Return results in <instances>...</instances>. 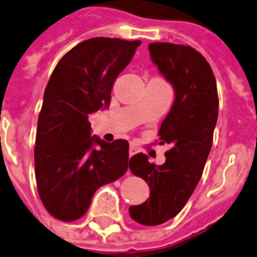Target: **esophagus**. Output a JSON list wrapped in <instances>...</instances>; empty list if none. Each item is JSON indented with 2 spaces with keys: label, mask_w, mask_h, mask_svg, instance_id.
<instances>
[{
  "label": "esophagus",
  "mask_w": 257,
  "mask_h": 257,
  "mask_svg": "<svg viewBox=\"0 0 257 257\" xmlns=\"http://www.w3.org/2000/svg\"><path fill=\"white\" fill-rule=\"evenodd\" d=\"M139 152V148L136 146H131L129 147V156H133V155H136Z\"/></svg>",
  "instance_id": "34e87169"
}]
</instances>
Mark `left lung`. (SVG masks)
<instances>
[{"label":"left lung","mask_w":257,"mask_h":257,"mask_svg":"<svg viewBox=\"0 0 257 257\" xmlns=\"http://www.w3.org/2000/svg\"><path fill=\"white\" fill-rule=\"evenodd\" d=\"M148 50L175 91L171 110L158 133L160 144L171 146L164 164L150 163L144 154L129 160L133 175L150 186V198L129 207V214L139 224L154 226L174 218L198 185L213 144L218 94L210 64L193 47L151 43Z\"/></svg>","instance_id":"left-lung-1"}]
</instances>
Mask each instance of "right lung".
Segmentation results:
<instances>
[{"instance_id":"obj_1","label":"right lung","mask_w":257,"mask_h":257,"mask_svg":"<svg viewBox=\"0 0 257 257\" xmlns=\"http://www.w3.org/2000/svg\"><path fill=\"white\" fill-rule=\"evenodd\" d=\"M140 44L93 37L68 51L51 75L37 120L35 175L43 205L58 220L81 218L97 189L128 170V142L91 136L89 115L109 106L115 78Z\"/></svg>"}]
</instances>
